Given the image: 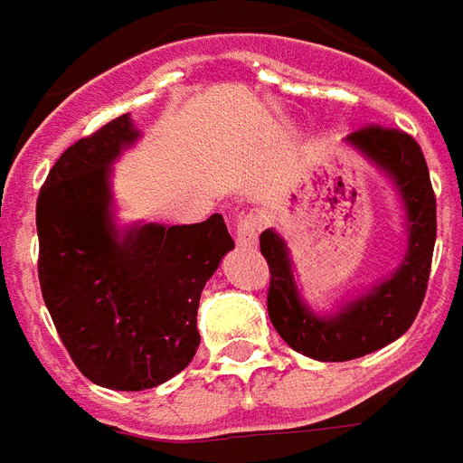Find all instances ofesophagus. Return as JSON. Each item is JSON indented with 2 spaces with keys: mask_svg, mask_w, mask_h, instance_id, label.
<instances>
[{
  "mask_svg": "<svg viewBox=\"0 0 463 463\" xmlns=\"http://www.w3.org/2000/svg\"><path fill=\"white\" fill-rule=\"evenodd\" d=\"M261 229H264V217H261V214H256V212H246V214H241L234 224L236 244L244 246V249H251V246L259 241Z\"/></svg>",
  "mask_w": 463,
  "mask_h": 463,
  "instance_id": "1",
  "label": "esophagus"
}]
</instances>
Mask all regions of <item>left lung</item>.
Segmentation results:
<instances>
[{
	"instance_id": "8db88e82",
	"label": "left lung",
	"mask_w": 463,
	"mask_h": 463,
	"mask_svg": "<svg viewBox=\"0 0 463 463\" xmlns=\"http://www.w3.org/2000/svg\"><path fill=\"white\" fill-rule=\"evenodd\" d=\"M347 143L383 167L402 192L410 246L392 279L343 306L335 316L320 318L303 306L281 236L271 229L259 236L271 273L266 306L273 328L296 353L323 363L355 360L390 345L410 330L427 293L437 241V197L417 140L397 128L365 125L347 135Z\"/></svg>"
}]
</instances>
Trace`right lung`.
Here are the masks:
<instances>
[{"label":"right lung","mask_w":463,"mask_h":463,"mask_svg":"<svg viewBox=\"0 0 463 463\" xmlns=\"http://www.w3.org/2000/svg\"><path fill=\"white\" fill-rule=\"evenodd\" d=\"M137 130L128 113L61 155L36 199L39 283L71 360L90 383L140 392L199 347L204 283L234 249L222 214L199 224H110L108 172Z\"/></svg>","instance_id":"obj_1"}]
</instances>
